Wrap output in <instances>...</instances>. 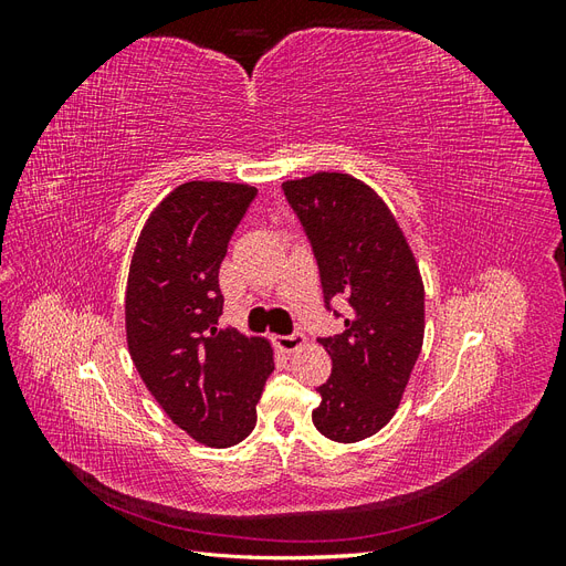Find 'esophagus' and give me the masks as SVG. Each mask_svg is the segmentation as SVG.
I'll list each match as a JSON object with an SVG mask.
<instances>
[{
  "mask_svg": "<svg viewBox=\"0 0 566 566\" xmlns=\"http://www.w3.org/2000/svg\"><path fill=\"white\" fill-rule=\"evenodd\" d=\"M276 347L281 349V352H285V354H293V352H297L302 345H304V335L302 333H290V335H279L276 339Z\"/></svg>",
  "mask_w": 566,
  "mask_h": 566,
  "instance_id": "obj_1",
  "label": "esophagus"
}]
</instances>
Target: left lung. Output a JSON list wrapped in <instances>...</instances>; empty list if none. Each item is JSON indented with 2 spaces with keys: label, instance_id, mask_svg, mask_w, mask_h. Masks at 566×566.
<instances>
[{
  "label": "left lung",
  "instance_id": "1",
  "mask_svg": "<svg viewBox=\"0 0 566 566\" xmlns=\"http://www.w3.org/2000/svg\"><path fill=\"white\" fill-rule=\"evenodd\" d=\"M283 193L312 243L325 306L349 304L345 331L318 339L333 373L312 420L333 441H361L391 420L420 356V269L397 219L364 181L316 172L285 181Z\"/></svg>",
  "mask_w": 566,
  "mask_h": 566
}]
</instances>
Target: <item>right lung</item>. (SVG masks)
<instances>
[{"mask_svg": "<svg viewBox=\"0 0 566 566\" xmlns=\"http://www.w3.org/2000/svg\"><path fill=\"white\" fill-rule=\"evenodd\" d=\"M256 188L186 181L150 212L129 264L125 325L144 385L177 427L229 449L256 422L273 370L264 337L219 328V266Z\"/></svg>", "mask_w": 566, "mask_h": 566, "instance_id": "obj_1", "label": "right lung"}]
</instances>
